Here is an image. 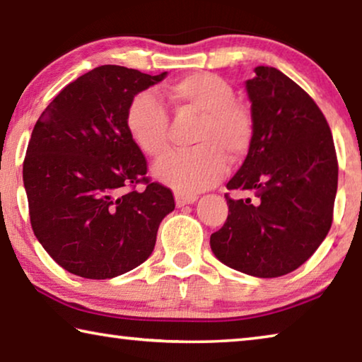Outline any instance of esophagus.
Wrapping results in <instances>:
<instances>
[{"mask_svg":"<svg viewBox=\"0 0 362 362\" xmlns=\"http://www.w3.org/2000/svg\"><path fill=\"white\" fill-rule=\"evenodd\" d=\"M196 201V196L194 194H180V193H175V204L177 207H182L185 204H193Z\"/></svg>","mask_w":362,"mask_h":362,"instance_id":"1","label":"esophagus"}]
</instances>
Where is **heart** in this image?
Returning <instances> with one entry per match:
<instances>
[{
	"instance_id": "b5f03b06",
	"label": "heart",
	"mask_w": 362,
	"mask_h": 362,
	"mask_svg": "<svg viewBox=\"0 0 362 362\" xmlns=\"http://www.w3.org/2000/svg\"><path fill=\"white\" fill-rule=\"evenodd\" d=\"M164 99L177 115L199 116L192 150L169 153L153 166L156 179L180 194H193L222 179L230 164L247 155L254 139V118L222 76L196 71L170 83ZM129 136L144 155L159 158L169 148V116L155 95L140 93L126 112Z\"/></svg>"
}]
</instances>
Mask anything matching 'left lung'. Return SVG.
<instances>
[{"instance_id": "8db88e82", "label": "left lung", "mask_w": 362, "mask_h": 362, "mask_svg": "<svg viewBox=\"0 0 362 362\" xmlns=\"http://www.w3.org/2000/svg\"><path fill=\"white\" fill-rule=\"evenodd\" d=\"M246 89L254 139L228 189V217L211 235L217 259L257 278L297 269L327 236L334 217L339 163L330 127L316 102L284 73L257 66Z\"/></svg>"}]
</instances>
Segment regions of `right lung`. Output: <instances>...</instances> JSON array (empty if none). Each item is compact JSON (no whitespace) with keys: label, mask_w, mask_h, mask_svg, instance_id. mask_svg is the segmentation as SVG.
<instances>
[{"label":"right lung","mask_w":362,"mask_h":362,"mask_svg":"<svg viewBox=\"0 0 362 362\" xmlns=\"http://www.w3.org/2000/svg\"><path fill=\"white\" fill-rule=\"evenodd\" d=\"M166 75L97 66L66 84L36 121L23 159L30 223L76 276L110 279L139 267L174 211L173 192L146 177L126 126L134 95Z\"/></svg>","instance_id":"add662e5"}]
</instances>
